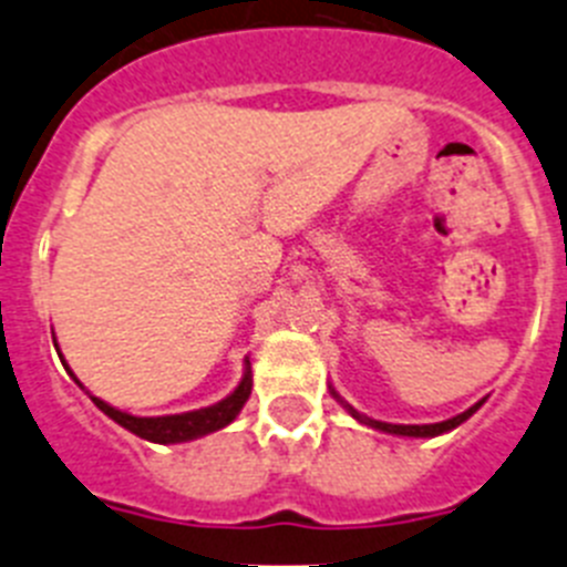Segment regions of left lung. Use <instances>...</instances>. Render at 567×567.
<instances>
[{
    "label": "left lung",
    "mask_w": 567,
    "mask_h": 567,
    "mask_svg": "<svg viewBox=\"0 0 567 567\" xmlns=\"http://www.w3.org/2000/svg\"><path fill=\"white\" fill-rule=\"evenodd\" d=\"M480 405H483V400H480V403L471 405L468 412L457 414V417H452V420H443V423H432V425H394V423H380V420H372V417H360V414L354 412L352 405H349V412H352V417H358L360 423L372 425V429H380V432L400 434V437H437V434L452 432V429H457V425L463 423V420H468L471 414L477 412Z\"/></svg>",
    "instance_id": "obj_1"
}]
</instances>
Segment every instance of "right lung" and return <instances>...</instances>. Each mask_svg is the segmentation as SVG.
I'll list each match as a JSON object with an SVG mask.
<instances>
[{"mask_svg": "<svg viewBox=\"0 0 567 567\" xmlns=\"http://www.w3.org/2000/svg\"><path fill=\"white\" fill-rule=\"evenodd\" d=\"M59 358H62V354H59ZM249 392H252V374H249V369H247V374H244L240 385L235 389L233 394H229V398H224L221 403L209 405V409H198V412H187V414H167V417H133V414L118 412V409L107 405L104 400H99V398H90V400H93V403H96L110 420H115L118 425H124L127 432L150 440V443H184V440L204 437V434L218 432V429H224V425L233 423V420L238 417L240 409H244V403L249 400Z\"/></svg>", "mask_w": 567, "mask_h": 567, "instance_id": "right-lung-1", "label": "right lung"}]
</instances>
